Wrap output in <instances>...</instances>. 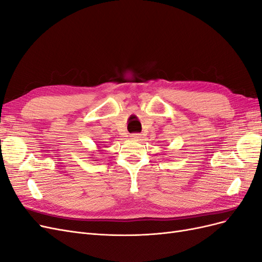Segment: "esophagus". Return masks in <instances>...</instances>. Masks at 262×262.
<instances>
[{"label": "esophagus", "mask_w": 262, "mask_h": 262, "mask_svg": "<svg viewBox=\"0 0 262 262\" xmlns=\"http://www.w3.org/2000/svg\"><path fill=\"white\" fill-rule=\"evenodd\" d=\"M130 138L132 139V140H141V138H142V136L141 134H139V133H133V134H131L130 136Z\"/></svg>", "instance_id": "obj_1"}]
</instances>
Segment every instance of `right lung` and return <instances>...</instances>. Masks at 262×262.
I'll return each mask as SVG.
<instances>
[{
    "instance_id": "1",
    "label": "right lung",
    "mask_w": 262,
    "mask_h": 262,
    "mask_svg": "<svg viewBox=\"0 0 262 262\" xmlns=\"http://www.w3.org/2000/svg\"><path fill=\"white\" fill-rule=\"evenodd\" d=\"M98 147H100V146H98ZM93 161H95V160H93Z\"/></svg>"
}]
</instances>
